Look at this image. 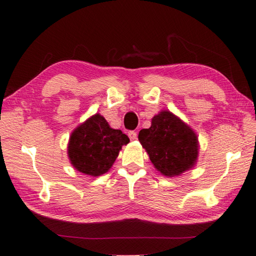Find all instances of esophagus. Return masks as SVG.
I'll list each match as a JSON object with an SVG mask.
<instances>
[{
  "label": "esophagus",
  "instance_id": "34e87169",
  "mask_svg": "<svg viewBox=\"0 0 256 256\" xmlns=\"http://www.w3.org/2000/svg\"><path fill=\"white\" fill-rule=\"evenodd\" d=\"M128 138H130V140H136L138 138V134H136V131H130L128 132Z\"/></svg>",
  "mask_w": 256,
  "mask_h": 256
}]
</instances>
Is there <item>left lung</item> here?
<instances>
[{
	"instance_id": "obj_1",
	"label": "left lung",
	"mask_w": 256,
	"mask_h": 256,
	"mask_svg": "<svg viewBox=\"0 0 256 256\" xmlns=\"http://www.w3.org/2000/svg\"><path fill=\"white\" fill-rule=\"evenodd\" d=\"M138 141L146 150L152 164L164 176H179L196 164V134L169 110L156 115L151 126L138 133Z\"/></svg>"
}]
</instances>
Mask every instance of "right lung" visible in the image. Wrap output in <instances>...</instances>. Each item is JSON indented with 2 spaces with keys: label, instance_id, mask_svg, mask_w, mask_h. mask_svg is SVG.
<instances>
[{
  "label": "right lung",
  "instance_id": "1",
  "mask_svg": "<svg viewBox=\"0 0 256 256\" xmlns=\"http://www.w3.org/2000/svg\"><path fill=\"white\" fill-rule=\"evenodd\" d=\"M128 142V136L110 128L103 116L96 114L72 132L68 156L78 171L97 176L113 166L122 146Z\"/></svg>",
  "mask_w": 256,
  "mask_h": 256
}]
</instances>
